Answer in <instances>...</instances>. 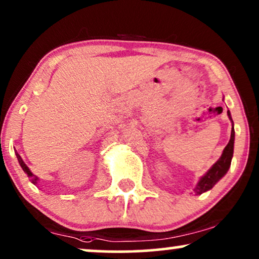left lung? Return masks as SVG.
<instances>
[{"label": "left lung", "instance_id": "8db88e82", "mask_svg": "<svg viewBox=\"0 0 259 259\" xmlns=\"http://www.w3.org/2000/svg\"><path fill=\"white\" fill-rule=\"evenodd\" d=\"M227 115L230 117L231 122H232V131H231V139L228 144L223 151V154L215 163L211 165L209 170L201 177L199 182H197L196 187L194 188L195 195H201V194L206 193V191L210 190L219 181L223 179L225 175L227 174L228 169L231 166V162H232L233 157V150H234V127H233V120L231 116L230 110L227 112Z\"/></svg>", "mask_w": 259, "mask_h": 259}]
</instances>
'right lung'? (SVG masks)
Here are the masks:
<instances>
[{
	"label": "right lung",
	"instance_id": "right-lung-1",
	"mask_svg": "<svg viewBox=\"0 0 259 259\" xmlns=\"http://www.w3.org/2000/svg\"><path fill=\"white\" fill-rule=\"evenodd\" d=\"M16 158H18V160H19V164H20V166L22 167V170L25 171V172L27 174V176H28V179L31 180V182L34 184V186H38V182H39V177L38 176H35V175H33V172L31 170H29V167L26 165L25 164V162H23L22 160V158H21V156H20V154L16 152Z\"/></svg>",
	"mask_w": 259,
	"mask_h": 259
}]
</instances>
